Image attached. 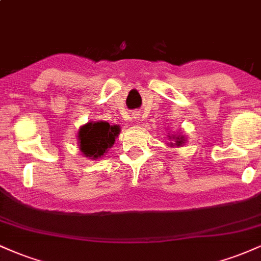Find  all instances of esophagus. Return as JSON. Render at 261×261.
I'll use <instances>...</instances> for the list:
<instances>
[{"label": "esophagus", "mask_w": 261, "mask_h": 261, "mask_svg": "<svg viewBox=\"0 0 261 261\" xmlns=\"http://www.w3.org/2000/svg\"><path fill=\"white\" fill-rule=\"evenodd\" d=\"M137 115H140V114H135V118H139V116Z\"/></svg>", "instance_id": "obj_1"}]
</instances>
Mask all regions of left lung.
<instances>
[{"label": "left lung", "mask_w": 261, "mask_h": 261, "mask_svg": "<svg viewBox=\"0 0 261 261\" xmlns=\"http://www.w3.org/2000/svg\"><path fill=\"white\" fill-rule=\"evenodd\" d=\"M167 136H168V139L170 141L169 142L170 147H174V146H176V147H181V146L185 145V142H187V137L181 134H179V135L168 134Z\"/></svg>", "instance_id": "8db88e82"}]
</instances>
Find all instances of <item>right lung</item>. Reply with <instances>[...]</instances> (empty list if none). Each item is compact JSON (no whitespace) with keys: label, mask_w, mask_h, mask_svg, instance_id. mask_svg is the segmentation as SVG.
<instances>
[{"label":"right lung","mask_w":261,"mask_h":261,"mask_svg":"<svg viewBox=\"0 0 261 261\" xmlns=\"http://www.w3.org/2000/svg\"><path fill=\"white\" fill-rule=\"evenodd\" d=\"M119 134V125H110L107 121H88L80 127L77 134L80 151L89 160H98L113 147Z\"/></svg>","instance_id":"obj_1"}]
</instances>
